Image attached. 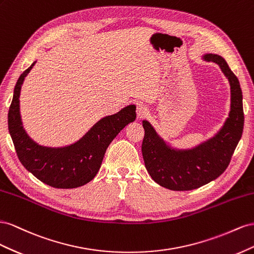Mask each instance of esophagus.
Returning <instances> with one entry per match:
<instances>
[{"label":"esophagus","mask_w":254,"mask_h":254,"mask_svg":"<svg viewBox=\"0 0 254 254\" xmlns=\"http://www.w3.org/2000/svg\"><path fill=\"white\" fill-rule=\"evenodd\" d=\"M136 114H137V118H138V119L144 118L149 114L148 107L144 106L143 104H138V105H137V108H136Z\"/></svg>","instance_id":"esophagus-1"}]
</instances>
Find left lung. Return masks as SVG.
<instances>
[{
    "label": "left lung",
    "instance_id": "left-lung-1",
    "mask_svg": "<svg viewBox=\"0 0 254 254\" xmlns=\"http://www.w3.org/2000/svg\"><path fill=\"white\" fill-rule=\"evenodd\" d=\"M202 60L218 64L230 84V112L219 131L192 148L179 149L163 139L148 120H142L144 165L154 182L171 190H195L218 178L227 169L242 138L244 110L240 81L221 56L206 53Z\"/></svg>",
    "mask_w": 254,
    "mask_h": 254
}]
</instances>
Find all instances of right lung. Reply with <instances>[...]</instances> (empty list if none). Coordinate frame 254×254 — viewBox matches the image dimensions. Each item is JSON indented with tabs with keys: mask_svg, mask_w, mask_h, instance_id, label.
<instances>
[{
	"mask_svg": "<svg viewBox=\"0 0 254 254\" xmlns=\"http://www.w3.org/2000/svg\"><path fill=\"white\" fill-rule=\"evenodd\" d=\"M36 61L18 78L8 112V131L17 155L27 171L55 188H76L97 176L107 147L128 123L136 119V106L127 105L96 122L75 142L46 147L33 140L23 127L20 114L21 87Z\"/></svg>",
	"mask_w": 254,
	"mask_h": 254,
	"instance_id": "1",
	"label": "right lung"
}]
</instances>
